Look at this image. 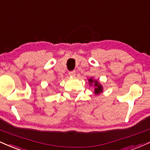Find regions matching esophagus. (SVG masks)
Wrapping results in <instances>:
<instances>
[{
	"instance_id": "34e87169",
	"label": "esophagus",
	"mask_w": 150,
	"mask_h": 150,
	"mask_svg": "<svg viewBox=\"0 0 150 150\" xmlns=\"http://www.w3.org/2000/svg\"><path fill=\"white\" fill-rule=\"evenodd\" d=\"M69 75L70 76H76V71H69Z\"/></svg>"
}]
</instances>
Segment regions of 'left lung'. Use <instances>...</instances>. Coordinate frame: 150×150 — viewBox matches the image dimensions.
<instances>
[{
    "mask_svg": "<svg viewBox=\"0 0 150 150\" xmlns=\"http://www.w3.org/2000/svg\"><path fill=\"white\" fill-rule=\"evenodd\" d=\"M88 81L90 82V85L91 86L92 85V83H93V86H95V93H96V94H99V93H100L103 91V87H102V86L98 82V81H94L93 80V79H90Z\"/></svg>",
    "mask_w": 150,
    "mask_h": 150,
    "instance_id": "left-lung-1",
    "label": "left lung"
}]
</instances>
